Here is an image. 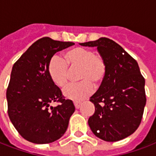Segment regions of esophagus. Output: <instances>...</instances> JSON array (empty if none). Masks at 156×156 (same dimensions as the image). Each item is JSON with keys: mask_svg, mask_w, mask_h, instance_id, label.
<instances>
[{"mask_svg": "<svg viewBox=\"0 0 156 156\" xmlns=\"http://www.w3.org/2000/svg\"><path fill=\"white\" fill-rule=\"evenodd\" d=\"M80 102H74V105H75V107L76 108V109H79L80 107Z\"/></svg>", "mask_w": 156, "mask_h": 156, "instance_id": "esophagus-1", "label": "esophagus"}]
</instances>
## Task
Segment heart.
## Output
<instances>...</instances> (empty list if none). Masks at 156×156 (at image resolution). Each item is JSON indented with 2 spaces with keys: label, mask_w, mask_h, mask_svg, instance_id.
I'll list each match as a JSON object with an SVG mask.
<instances>
[{
  "label": "heart",
  "mask_w": 156,
  "mask_h": 156,
  "mask_svg": "<svg viewBox=\"0 0 156 156\" xmlns=\"http://www.w3.org/2000/svg\"><path fill=\"white\" fill-rule=\"evenodd\" d=\"M80 68L78 79L81 81L69 84L63 90L66 98L80 101L94 91V84L102 83L107 73V63L104 58L93 49L76 47L67 51L63 59L54 56L48 65V72L51 80L58 87H64L70 77V69Z\"/></svg>",
  "instance_id": "b5f03b06"
}]
</instances>
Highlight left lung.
Listing matches in <instances>:
<instances>
[{
  "mask_svg": "<svg viewBox=\"0 0 156 156\" xmlns=\"http://www.w3.org/2000/svg\"><path fill=\"white\" fill-rule=\"evenodd\" d=\"M80 44L97 47L107 63L104 79L90 98L95 112L88 120L89 127L107 142L124 139L139 127L147 102L145 79L137 61L109 38Z\"/></svg>",
  "mask_w": 156,
  "mask_h": 156,
  "instance_id": "8db88e82",
  "label": "left lung"
}]
</instances>
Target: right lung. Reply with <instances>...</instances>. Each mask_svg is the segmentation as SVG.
Listing matches in <instances>:
<instances>
[{"mask_svg":"<svg viewBox=\"0 0 156 156\" xmlns=\"http://www.w3.org/2000/svg\"><path fill=\"white\" fill-rule=\"evenodd\" d=\"M73 44L43 37L13 66L6 90L8 115L19 134L28 142L50 143L59 139L68 127L75 106L54 84L48 65L55 53ZM55 101L59 104L50 107Z\"/></svg>","mask_w":156,"mask_h":156,"instance_id":"right-lung-1","label":"right lung"}]
</instances>
